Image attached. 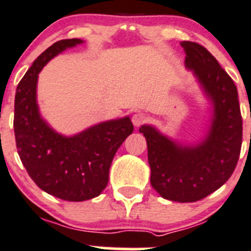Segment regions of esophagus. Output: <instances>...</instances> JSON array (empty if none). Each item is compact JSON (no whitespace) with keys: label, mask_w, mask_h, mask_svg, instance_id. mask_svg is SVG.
Instances as JSON below:
<instances>
[{"label":"esophagus","mask_w":251,"mask_h":251,"mask_svg":"<svg viewBox=\"0 0 251 251\" xmlns=\"http://www.w3.org/2000/svg\"><path fill=\"white\" fill-rule=\"evenodd\" d=\"M131 122L135 126H143L144 123L148 122V116L144 115V113H135V115L131 117Z\"/></svg>","instance_id":"obj_1"}]
</instances>
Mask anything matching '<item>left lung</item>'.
Returning <instances> with one entry per match:
<instances>
[{"mask_svg": "<svg viewBox=\"0 0 251 251\" xmlns=\"http://www.w3.org/2000/svg\"><path fill=\"white\" fill-rule=\"evenodd\" d=\"M185 67L193 71L212 103V120L206 135L194 145H182L155 126H141L148 144V160L153 189L178 202L201 200L222 187L232 176L243 139V121L237 86L217 59L201 45L180 42Z\"/></svg>", "mask_w": 251, "mask_h": 251, "instance_id": "obj_1", "label": "left lung"}]
</instances>
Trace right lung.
<instances>
[{"mask_svg": "<svg viewBox=\"0 0 251 251\" xmlns=\"http://www.w3.org/2000/svg\"><path fill=\"white\" fill-rule=\"evenodd\" d=\"M83 42L67 39L45 50L18 84L14 100V135L22 163L40 189L67 201H85L101 194L118 148L134 130L126 116L64 136L40 116L39 73L54 56Z\"/></svg>", "mask_w": 251, "mask_h": 251, "instance_id": "1", "label": "right lung"}]
</instances>
